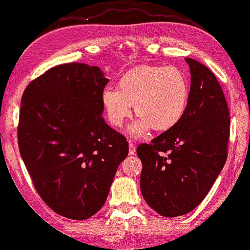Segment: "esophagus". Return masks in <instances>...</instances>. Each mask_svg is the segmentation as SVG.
Here are the masks:
<instances>
[{
  "label": "esophagus",
  "mask_w": 250,
  "mask_h": 250,
  "mask_svg": "<svg viewBox=\"0 0 250 250\" xmlns=\"http://www.w3.org/2000/svg\"><path fill=\"white\" fill-rule=\"evenodd\" d=\"M136 154V147L135 144L129 143V155H135Z\"/></svg>",
  "instance_id": "esophagus-1"
}]
</instances>
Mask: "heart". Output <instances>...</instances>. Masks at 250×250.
<instances>
[{"label":"heart","mask_w":250,"mask_h":250,"mask_svg":"<svg viewBox=\"0 0 250 250\" xmlns=\"http://www.w3.org/2000/svg\"><path fill=\"white\" fill-rule=\"evenodd\" d=\"M188 81L182 70L172 66H141L122 75L117 89H104L101 102L107 121L115 128H121L131 117L133 105L138 118L129 133L141 137L151 128L157 132L175 128L188 110Z\"/></svg>","instance_id":"heart-1"}]
</instances>
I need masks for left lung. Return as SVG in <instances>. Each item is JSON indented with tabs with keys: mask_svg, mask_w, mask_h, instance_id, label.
Masks as SVG:
<instances>
[{
	"mask_svg": "<svg viewBox=\"0 0 250 250\" xmlns=\"http://www.w3.org/2000/svg\"><path fill=\"white\" fill-rule=\"evenodd\" d=\"M191 72L188 110L180 124L141 144L140 189L163 217L191 212L202 202L225 166L230 135L229 109L214 74L185 58Z\"/></svg>",
	"mask_w": 250,
	"mask_h": 250,
	"instance_id": "obj_1",
	"label": "left lung"
}]
</instances>
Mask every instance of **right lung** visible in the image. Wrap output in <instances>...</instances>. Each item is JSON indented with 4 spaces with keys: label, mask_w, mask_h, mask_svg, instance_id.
Wrapping results in <instances>:
<instances>
[{
    "label": "right lung",
    "mask_w": 250,
    "mask_h": 250,
    "mask_svg": "<svg viewBox=\"0 0 250 250\" xmlns=\"http://www.w3.org/2000/svg\"><path fill=\"white\" fill-rule=\"evenodd\" d=\"M107 82L98 66L62 64L33 80L21 99V157L44 203L73 220L103 207L129 152L125 138L102 118Z\"/></svg>",
    "instance_id": "obj_1"
}]
</instances>
